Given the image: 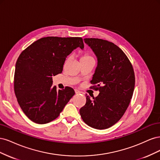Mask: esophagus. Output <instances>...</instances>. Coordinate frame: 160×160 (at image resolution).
Returning <instances> with one entry per match:
<instances>
[{
    "instance_id": "obj_1",
    "label": "esophagus",
    "mask_w": 160,
    "mask_h": 160,
    "mask_svg": "<svg viewBox=\"0 0 160 160\" xmlns=\"http://www.w3.org/2000/svg\"><path fill=\"white\" fill-rule=\"evenodd\" d=\"M75 92L76 94H79V93H81V91H79V90H77V89H75Z\"/></svg>"
}]
</instances>
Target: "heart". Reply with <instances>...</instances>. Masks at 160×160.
<instances>
[{
    "label": "heart",
    "mask_w": 160,
    "mask_h": 160,
    "mask_svg": "<svg viewBox=\"0 0 160 160\" xmlns=\"http://www.w3.org/2000/svg\"><path fill=\"white\" fill-rule=\"evenodd\" d=\"M93 59V57H92L89 53L86 52L85 54L81 56V60H84V59Z\"/></svg>",
    "instance_id": "heart-1"
}]
</instances>
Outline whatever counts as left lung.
Here are the masks:
<instances>
[{"mask_svg":"<svg viewBox=\"0 0 160 160\" xmlns=\"http://www.w3.org/2000/svg\"><path fill=\"white\" fill-rule=\"evenodd\" d=\"M84 41L98 57L91 88L99 94L93 99L86 95V103L79 112L89 126L105 129L117 123L127 110L135 88L134 71L126 55L114 43L95 38Z\"/></svg>","mask_w":160,"mask_h":160,"instance_id":"8db88e82","label":"left lung"}]
</instances>
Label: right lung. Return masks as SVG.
<instances>
[{
    "label": "right lung",
    "instance_id": "obj_1",
    "mask_svg": "<svg viewBox=\"0 0 160 160\" xmlns=\"http://www.w3.org/2000/svg\"><path fill=\"white\" fill-rule=\"evenodd\" d=\"M79 47L84 48L81 37H47L32 43L19 55L14 76V93L32 122H52L75 95L70 87L57 91L52 87V76L61 73L67 57Z\"/></svg>",
    "mask_w": 160,
    "mask_h": 160
}]
</instances>
